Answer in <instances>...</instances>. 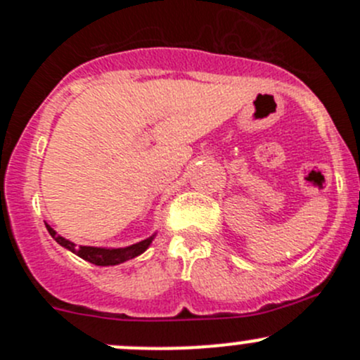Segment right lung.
I'll return each instance as SVG.
<instances>
[{"mask_svg":"<svg viewBox=\"0 0 360 360\" xmlns=\"http://www.w3.org/2000/svg\"><path fill=\"white\" fill-rule=\"evenodd\" d=\"M46 230H49V233L56 238L57 244H60L63 248H66L71 250V252H75L76 256H79L82 259L89 261V263L92 264H97V266H112V264H120L123 263V261L132 259V257L143 254L144 250L148 249V245L151 244V240L155 238L153 235V237L146 238V240L143 242H137V244L134 245H129V248L103 249V248H89V245H75L72 242H69L64 237H60V235H57L56 230L50 228L49 224H46Z\"/></svg>","mask_w":360,"mask_h":360,"instance_id":"add662e5","label":"right lung"}]
</instances>
